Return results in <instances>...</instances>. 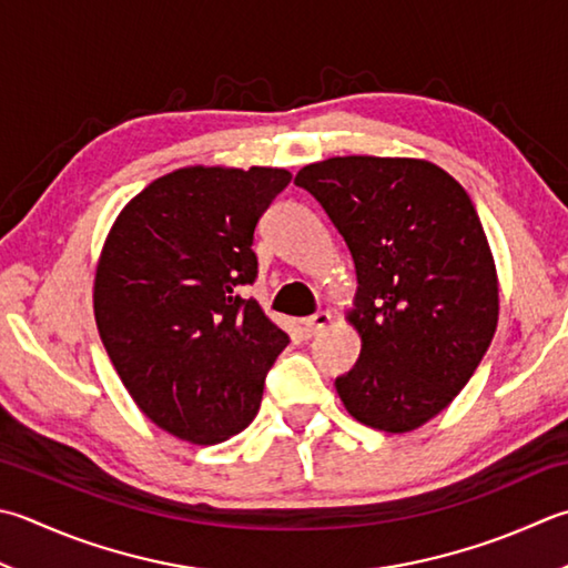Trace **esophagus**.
I'll list each match as a JSON object with an SVG mask.
<instances>
[{"label":"esophagus","instance_id":"esophagus-1","mask_svg":"<svg viewBox=\"0 0 568 568\" xmlns=\"http://www.w3.org/2000/svg\"><path fill=\"white\" fill-rule=\"evenodd\" d=\"M327 325H329V313H322V310H320V313L303 320V329H305L307 337H315L317 332H322Z\"/></svg>","mask_w":568,"mask_h":568}]
</instances>
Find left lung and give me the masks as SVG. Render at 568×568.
<instances>
[{
    "mask_svg": "<svg viewBox=\"0 0 568 568\" xmlns=\"http://www.w3.org/2000/svg\"><path fill=\"white\" fill-rule=\"evenodd\" d=\"M295 184L317 199L357 268V364L335 379L364 426L406 433L438 416L497 327V275L465 189L424 160L332 158Z\"/></svg>",
    "mask_w": 568,
    "mask_h": 568,
    "instance_id": "left-lung-1",
    "label": "left lung"
}]
</instances>
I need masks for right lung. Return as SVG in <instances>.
I'll return each instance as SVG.
<instances>
[{"mask_svg":"<svg viewBox=\"0 0 568 568\" xmlns=\"http://www.w3.org/2000/svg\"><path fill=\"white\" fill-rule=\"evenodd\" d=\"M291 180L273 166L176 170L132 199L105 241L100 339L142 414L176 438L211 446L246 428L291 342L243 297L258 277L255 224Z\"/></svg>","mask_w":568,"mask_h":568,"instance_id":"obj_1","label":"right lung"}]
</instances>
